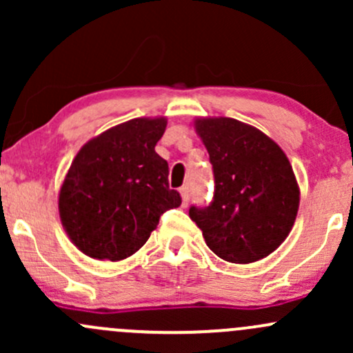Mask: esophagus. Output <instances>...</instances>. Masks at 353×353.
<instances>
[{"mask_svg": "<svg viewBox=\"0 0 353 353\" xmlns=\"http://www.w3.org/2000/svg\"><path fill=\"white\" fill-rule=\"evenodd\" d=\"M180 193H181V200H183V205H187V203L190 202V187L185 185V187L180 188Z\"/></svg>", "mask_w": 353, "mask_h": 353, "instance_id": "1", "label": "esophagus"}]
</instances>
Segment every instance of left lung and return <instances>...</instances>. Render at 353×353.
Instances as JSON below:
<instances>
[{"instance_id":"left-lung-1","label":"left lung","mask_w":353,"mask_h":353,"mask_svg":"<svg viewBox=\"0 0 353 353\" xmlns=\"http://www.w3.org/2000/svg\"><path fill=\"white\" fill-rule=\"evenodd\" d=\"M214 172V196L188 215L210 251L227 263L266 257L288 237L299 188L286 154L264 132L232 117L195 123Z\"/></svg>"}]
</instances>
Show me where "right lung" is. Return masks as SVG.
<instances>
[{"instance_id":"right-lung-1","label":"right lung","mask_w":353,"mask_h":353,"mask_svg":"<svg viewBox=\"0 0 353 353\" xmlns=\"http://www.w3.org/2000/svg\"><path fill=\"white\" fill-rule=\"evenodd\" d=\"M165 117H136L82 146L60 188L59 210L75 245L94 259L121 261L145 245L181 196L154 151Z\"/></svg>"}]
</instances>
